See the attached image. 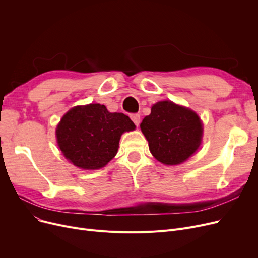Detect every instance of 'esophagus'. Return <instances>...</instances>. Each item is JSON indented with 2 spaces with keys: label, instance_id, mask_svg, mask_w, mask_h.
<instances>
[{
  "label": "esophagus",
  "instance_id": "34e87169",
  "mask_svg": "<svg viewBox=\"0 0 258 258\" xmlns=\"http://www.w3.org/2000/svg\"><path fill=\"white\" fill-rule=\"evenodd\" d=\"M131 119L133 120L135 125H137V126L139 125V123H140V115L139 114H132Z\"/></svg>",
  "mask_w": 258,
  "mask_h": 258
}]
</instances>
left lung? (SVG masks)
I'll use <instances>...</instances> for the list:
<instances>
[{"label": "left lung", "mask_w": 258, "mask_h": 258, "mask_svg": "<svg viewBox=\"0 0 258 258\" xmlns=\"http://www.w3.org/2000/svg\"><path fill=\"white\" fill-rule=\"evenodd\" d=\"M152 155L166 165L180 164L200 146L202 122L189 108L171 101L153 105L140 124Z\"/></svg>", "instance_id": "left-lung-1"}]
</instances>
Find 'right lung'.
<instances>
[{"instance_id":"add662e5","label":"right lung","mask_w":258,"mask_h":258,"mask_svg":"<svg viewBox=\"0 0 258 258\" xmlns=\"http://www.w3.org/2000/svg\"><path fill=\"white\" fill-rule=\"evenodd\" d=\"M135 127L128 116L94 103L71 108L58 124L56 137L60 151L75 166L98 169L116 156L121 135Z\"/></svg>"}]
</instances>
